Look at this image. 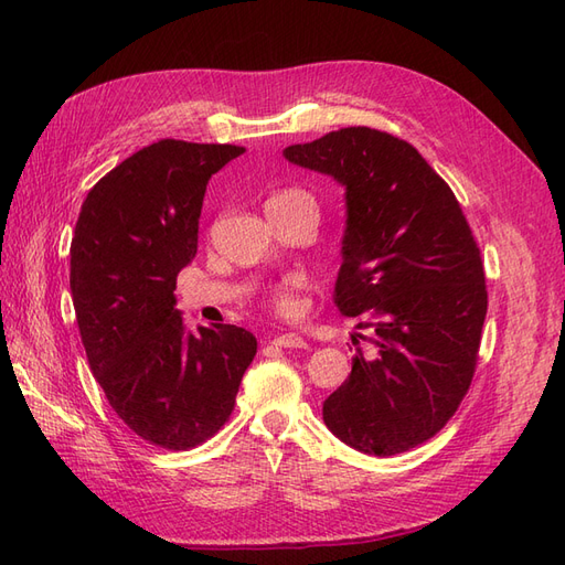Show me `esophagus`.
<instances>
[{
    "instance_id": "34e87169",
    "label": "esophagus",
    "mask_w": 565,
    "mask_h": 565,
    "mask_svg": "<svg viewBox=\"0 0 565 565\" xmlns=\"http://www.w3.org/2000/svg\"><path fill=\"white\" fill-rule=\"evenodd\" d=\"M270 344L282 347V349H303L306 341H303V337H299V334H295V332H285V334L273 337Z\"/></svg>"
}]
</instances>
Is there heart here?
Wrapping results in <instances>:
<instances>
[{
  "instance_id": "obj_1",
  "label": "heart",
  "mask_w": 565,
  "mask_h": 565,
  "mask_svg": "<svg viewBox=\"0 0 565 565\" xmlns=\"http://www.w3.org/2000/svg\"><path fill=\"white\" fill-rule=\"evenodd\" d=\"M292 198L316 204L313 198L306 193V191H299V188H289V191H282V193H278L276 198H270V200H292ZM303 289H306V280L303 278L289 276V278H285L282 282H278L276 287L270 289V292L266 295V303L280 318H297L303 311V299H301Z\"/></svg>"
}]
</instances>
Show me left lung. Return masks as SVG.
<instances>
[{
  "mask_svg": "<svg viewBox=\"0 0 565 565\" xmlns=\"http://www.w3.org/2000/svg\"><path fill=\"white\" fill-rule=\"evenodd\" d=\"M285 158L347 185L334 301L363 316L377 349L367 358L353 341L351 374L322 419L365 455L413 450L450 422L476 372L488 289L473 231L450 185L388 131L337 129Z\"/></svg>",
  "mask_w": 565,
  "mask_h": 565,
  "instance_id": "8db88e82",
  "label": "left lung"
}]
</instances>
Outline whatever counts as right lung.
<instances>
[{
    "label": "right lung",
    "instance_id": "right-lung-1",
    "mask_svg": "<svg viewBox=\"0 0 565 565\" xmlns=\"http://www.w3.org/2000/svg\"><path fill=\"white\" fill-rule=\"evenodd\" d=\"M243 146L162 139L134 152L84 200L71 245L82 344L110 407L146 443L191 450L235 407L256 355L245 328L183 332L177 276L198 252L207 181Z\"/></svg>",
    "mask_w": 565,
    "mask_h": 565
}]
</instances>
